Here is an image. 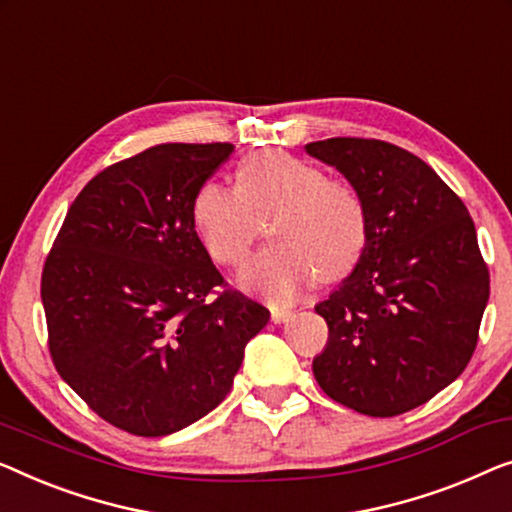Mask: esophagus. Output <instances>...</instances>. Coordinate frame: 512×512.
I'll return each instance as SVG.
<instances>
[{
    "label": "esophagus",
    "mask_w": 512,
    "mask_h": 512,
    "mask_svg": "<svg viewBox=\"0 0 512 512\" xmlns=\"http://www.w3.org/2000/svg\"><path fill=\"white\" fill-rule=\"evenodd\" d=\"M270 316H272V321H274V323H284V321H288V318L293 316V311H291V309H279V307H272V309H270Z\"/></svg>",
    "instance_id": "34e87169"
}]
</instances>
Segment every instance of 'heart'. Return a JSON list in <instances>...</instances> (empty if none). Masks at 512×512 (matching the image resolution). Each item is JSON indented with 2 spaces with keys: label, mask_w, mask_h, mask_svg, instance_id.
<instances>
[{
  "label": "heart",
  "mask_w": 512,
  "mask_h": 512,
  "mask_svg": "<svg viewBox=\"0 0 512 512\" xmlns=\"http://www.w3.org/2000/svg\"><path fill=\"white\" fill-rule=\"evenodd\" d=\"M191 219L214 263L238 268L274 219L279 244L258 254L240 286L272 302H293L316 274L325 281L353 270L367 242V210L358 191L330 180L318 166L288 152L251 154L238 170V187L205 182Z\"/></svg>",
  "instance_id": "obj_1"
}]
</instances>
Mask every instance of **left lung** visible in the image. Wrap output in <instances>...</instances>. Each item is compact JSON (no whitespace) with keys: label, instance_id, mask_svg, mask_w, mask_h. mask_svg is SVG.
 <instances>
[{"label":"left lung","instance_id":"1","mask_svg":"<svg viewBox=\"0 0 512 512\" xmlns=\"http://www.w3.org/2000/svg\"><path fill=\"white\" fill-rule=\"evenodd\" d=\"M337 168L367 210L353 272L316 305L330 337L314 358L335 402L374 418L425 404L469 365L490 298L466 205L416 154L367 138L305 145Z\"/></svg>","mask_w":512,"mask_h":512}]
</instances>
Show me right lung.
Wrapping results in <instances>:
<instances>
[{"label": "right lung", "instance_id": "add662e5", "mask_svg": "<svg viewBox=\"0 0 512 512\" xmlns=\"http://www.w3.org/2000/svg\"><path fill=\"white\" fill-rule=\"evenodd\" d=\"M231 143H166L101 170L43 265L50 355L110 425L166 436L224 402L270 311L224 286L191 205Z\"/></svg>", "mask_w": 512, "mask_h": 512}]
</instances>
